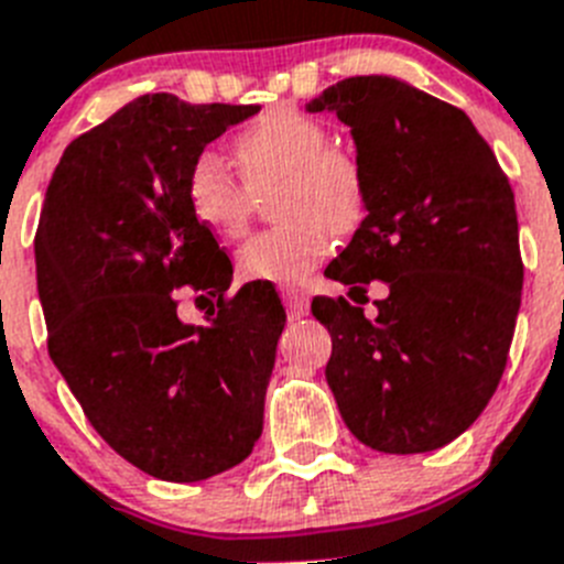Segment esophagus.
<instances>
[{
  "label": "esophagus",
  "instance_id": "34e87169",
  "mask_svg": "<svg viewBox=\"0 0 564 564\" xmlns=\"http://www.w3.org/2000/svg\"><path fill=\"white\" fill-rule=\"evenodd\" d=\"M282 299H285L288 316L302 318L311 311V302H307V293L299 291V288H282Z\"/></svg>",
  "mask_w": 564,
  "mask_h": 564
}]
</instances>
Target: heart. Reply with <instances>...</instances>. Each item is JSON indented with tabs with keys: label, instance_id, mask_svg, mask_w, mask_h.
I'll return each instance as SVG.
<instances>
[{
	"label": "heart",
	"instance_id": "heart-1",
	"mask_svg": "<svg viewBox=\"0 0 564 564\" xmlns=\"http://www.w3.org/2000/svg\"><path fill=\"white\" fill-rule=\"evenodd\" d=\"M246 183L220 154L194 158L186 177L188 212L217 237H239L253 192L279 186L282 226L251 237L237 251V273L251 282H299L333 251L336 234H352L367 214V177L350 152L330 149V134L311 115L276 107L234 143Z\"/></svg>",
	"mask_w": 564,
	"mask_h": 564
}]
</instances>
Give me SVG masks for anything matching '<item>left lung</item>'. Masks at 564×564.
<instances>
[{"label": "left lung", "mask_w": 564, "mask_h": 564, "mask_svg": "<svg viewBox=\"0 0 564 564\" xmlns=\"http://www.w3.org/2000/svg\"><path fill=\"white\" fill-rule=\"evenodd\" d=\"M350 127L367 217L325 276L387 285L376 316L313 299L333 352L327 387L370 449L421 455L495 395L522 293L514 192L463 109L395 76H356L305 104Z\"/></svg>", "instance_id": "left-lung-1"}]
</instances>
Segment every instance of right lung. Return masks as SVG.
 Returning a JSON list of instances; mask_svg holds the SVG:
<instances>
[{"label":"right lung","mask_w":564,"mask_h":564,"mask_svg":"<svg viewBox=\"0 0 564 564\" xmlns=\"http://www.w3.org/2000/svg\"><path fill=\"white\" fill-rule=\"evenodd\" d=\"M257 112L134 98L64 149L44 197L36 285L50 358L98 435L158 480H208L262 435L285 311L271 285L223 299L231 259L186 203L194 158ZM177 286L218 299L206 328L176 318Z\"/></svg>","instance_id":"right-lung-1"}]
</instances>
